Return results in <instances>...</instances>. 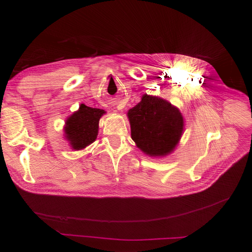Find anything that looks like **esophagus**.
I'll return each mask as SVG.
<instances>
[{
  "label": "esophagus",
  "mask_w": 252,
  "mask_h": 252,
  "mask_svg": "<svg viewBox=\"0 0 252 252\" xmlns=\"http://www.w3.org/2000/svg\"><path fill=\"white\" fill-rule=\"evenodd\" d=\"M122 108H123V105H122V104H118V106H117V109H118V110H121Z\"/></svg>",
  "instance_id": "34e87169"
}]
</instances>
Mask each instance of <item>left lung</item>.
Here are the masks:
<instances>
[{
	"label": "left lung",
	"instance_id": "8db88e82",
	"mask_svg": "<svg viewBox=\"0 0 252 252\" xmlns=\"http://www.w3.org/2000/svg\"><path fill=\"white\" fill-rule=\"evenodd\" d=\"M131 138L145 154L161 157L170 154L181 139L183 117L178 108L157 96L144 94L128 111Z\"/></svg>",
	"mask_w": 252,
	"mask_h": 252
}]
</instances>
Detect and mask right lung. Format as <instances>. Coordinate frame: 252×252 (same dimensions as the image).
Here are the masks:
<instances>
[{"label":"right lung","mask_w":252,"mask_h":252,"mask_svg":"<svg viewBox=\"0 0 252 252\" xmlns=\"http://www.w3.org/2000/svg\"><path fill=\"white\" fill-rule=\"evenodd\" d=\"M105 113L103 109L91 108L82 104L80 109L66 121V138L73 149H83L95 141L98 121Z\"/></svg>","instance_id":"right-lung-1"}]
</instances>
